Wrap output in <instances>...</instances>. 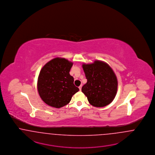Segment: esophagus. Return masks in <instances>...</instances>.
<instances>
[{"label": "esophagus", "instance_id": "obj_1", "mask_svg": "<svg viewBox=\"0 0 155 155\" xmlns=\"http://www.w3.org/2000/svg\"><path fill=\"white\" fill-rule=\"evenodd\" d=\"M81 87H82V85H81V86L79 87V88L80 91H81Z\"/></svg>", "mask_w": 155, "mask_h": 155}]
</instances>
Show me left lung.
<instances>
[{
  "mask_svg": "<svg viewBox=\"0 0 155 155\" xmlns=\"http://www.w3.org/2000/svg\"><path fill=\"white\" fill-rule=\"evenodd\" d=\"M87 83L81 91L87 97L89 103L95 107H104L114 100L117 90L116 76L105 62L95 61L92 64H83Z\"/></svg>",
  "mask_w": 155,
  "mask_h": 155,
  "instance_id": "left-lung-1",
  "label": "left lung"
}]
</instances>
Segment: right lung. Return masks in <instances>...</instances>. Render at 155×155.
<instances>
[{"mask_svg":"<svg viewBox=\"0 0 155 155\" xmlns=\"http://www.w3.org/2000/svg\"><path fill=\"white\" fill-rule=\"evenodd\" d=\"M73 62L55 58L41 68L38 79V90L41 100L49 106L60 108L67 105L79 89L69 74Z\"/></svg>","mask_w":155,"mask_h":155,"instance_id":"1","label":"right lung"}]
</instances>
